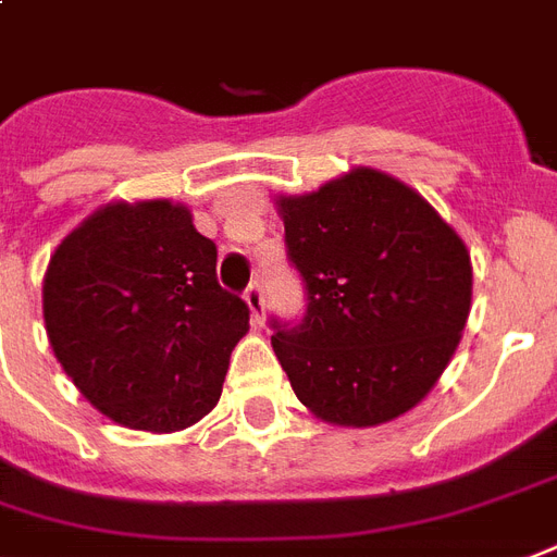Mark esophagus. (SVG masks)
Here are the masks:
<instances>
[{
    "label": "esophagus",
    "instance_id": "esophagus-1",
    "mask_svg": "<svg viewBox=\"0 0 557 557\" xmlns=\"http://www.w3.org/2000/svg\"><path fill=\"white\" fill-rule=\"evenodd\" d=\"M245 300H248L250 312H253V321L260 324L262 312H265V295H262V283L260 280H253L248 288H245Z\"/></svg>",
    "mask_w": 557,
    "mask_h": 557
}]
</instances>
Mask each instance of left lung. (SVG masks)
I'll return each mask as SVG.
<instances>
[{"label":"left lung","mask_w":557,"mask_h":557,"mask_svg":"<svg viewBox=\"0 0 557 557\" xmlns=\"http://www.w3.org/2000/svg\"><path fill=\"white\" fill-rule=\"evenodd\" d=\"M277 207L307 292L297 321L271 315V345L297 400L338 426H376L414 409L470 315L465 242L414 189L376 169Z\"/></svg>","instance_id":"8db88e82"}]
</instances>
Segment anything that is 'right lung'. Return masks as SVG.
<instances>
[{
  "instance_id": "add662e5",
  "label": "right lung",
  "mask_w": 557,
  "mask_h": 557,
  "mask_svg": "<svg viewBox=\"0 0 557 557\" xmlns=\"http://www.w3.org/2000/svg\"><path fill=\"white\" fill-rule=\"evenodd\" d=\"M181 203H108L52 253L42 318L63 371L122 426L175 432L222 397L250 309Z\"/></svg>"
}]
</instances>
